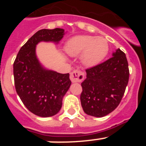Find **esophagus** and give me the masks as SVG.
<instances>
[{"label": "esophagus", "instance_id": "34e87169", "mask_svg": "<svg viewBox=\"0 0 146 146\" xmlns=\"http://www.w3.org/2000/svg\"><path fill=\"white\" fill-rule=\"evenodd\" d=\"M85 74L80 70H74L70 74V80L72 82H80L84 80Z\"/></svg>", "mask_w": 146, "mask_h": 146}]
</instances>
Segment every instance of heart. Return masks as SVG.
<instances>
[{
  "label": "heart",
  "instance_id": "heart-1",
  "mask_svg": "<svg viewBox=\"0 0 146 146\" xmlns=\"http://www.w3.org/2000/svg\"><path fill=\"white\" fill-rule=\"evenodd\" d=\"M65 50L71 56H78L82 53V60L86 66H94L108 55L109 46L103 37L77 36L66 42Z\"/></svg>",
  "mask_w": 146,
  "mask_h": 146
}]
</instances>
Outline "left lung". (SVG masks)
<instances>
[{"instance_id": "obj_1", "label": "left lung", "mask_w": 146, "mask_h": 146, "mask_svg": "<svg viewBox=\"0 0 146 146\" xmlns=\"http://www.w3.org/2000/svg\"><path fill=\"white\" fill-rule=\"evenodd\" d=\"M86 72V78L81 83L82 109L91 116H105L118 106L128 84L129 70L126 55L118 49L113 57Z\"/></svg>"}]
</instances>
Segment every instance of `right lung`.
<instances>
[{
	"instance_id": "right-lung-1",
	"label": "right lung",
	"mask_w": 146,
	"mask_h": 146,
	"mask_svg": "<svg viewBox=\"0 0 146 146\" xmlns=\"http://www.w3.org/2000/svg\"><path fill=\"white\" fill-rule=\"evenodd\" d=\"M64 35L62 28L40 30L21 47L14 62L17 93L27 109L38 116L50 117L58 113L72 82L69 73L44 68L36 55V46L40 42L58 43Z\"/></svg>"
}]
</instances>
